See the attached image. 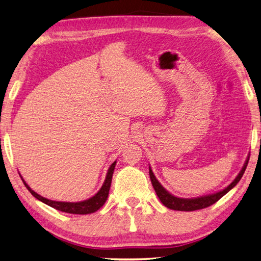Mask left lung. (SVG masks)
Instances as JSON below:
<instances>
[{
	"mask_svg": "<svg viewBox=\"0 0 261 261\" xmlns=\"http://www.w3.org/2000/svg\"><path fill=\"white\" fill-rule=\"evenodd\" d=\"M248 162H249V156H248L247 161H245L244 166L242 167V170H241L239 175L237 176V178H235L232 183L227 186V188H225L224 190L217 192V193L203 195V196H200V198H193V199L177 198V196L170 194L169 192L166 191L164 186L159 183L158 179L155 178V176L153 174V171H152L151 167H149V174H150V179H151L152 186H153L156 195H158V198L160 199L161 203L164 204L165 207L173 209V210H178V211H194V210L207 208V207H209V205L216 203L220 198H223V196L227 193V192L232 190L234 186L239 183L240 179L242 178L245 168H247V166H248Z\"/></svg>",
	"mask_w": 261,
	"mask_h": 261,
	"instance_id": "1",
	"label": "left lung"
}]
</instances>
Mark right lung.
<instances>
[{
    "label": "right lung",
    "instance_id": "add662e5",
    "mask_svg": "<svg viewBox=\"0 0 261 261\" xmlns=\"http://www.w3.org/2000/svg\"><path fill=\"white\" fill-rule=\"evenodd\" d=\"M115 167H116V161L112 162L110 168L108 169L106 180H105V183H103L100 191L97 192L94 196H92V198L87 199V200L81 201V202H61V201H53V200H48L46 198H43V196L37 194L36 192H34L31 188H29V186L26 184V181L22 179V177L21 176L20 177H21L24 186H26L28 191L31 192V193L35 196L37 200L42 201V202H44L47 205H50V207H52L54 209L63 211V213L75 214V215H87V214L95 213L96 210H99L102 205L105 204V202L108 199V195H109V190H110L111 180H112V174H114Z\"/></svg>",
    "mask_w": 261,
    "mask_h": 261
}]
</instances>
